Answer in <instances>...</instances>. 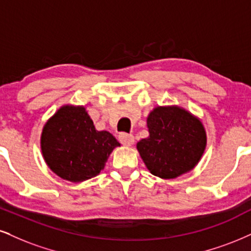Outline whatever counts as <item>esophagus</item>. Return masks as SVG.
I'll list each match as a JSON object with an SVG mask.
<instances>
[{
    "label": "esophagus",
    "instance_id": "1",
    "mask_svg": "<svg viewBox=\"0 0 251 251\" xmlns=\"http://www.w3.org/2000/svg\"><path fill=\"white\" fill-rule=\"evenodd\" d=\"M119 140L121 143H122L123 145H126V147H130V145L134 144V142H135L134 136L130 134H125V132H123V134H120Z\"/></svg>",
    "mask_w": 251,
    "mask_h": 251
}]
</instances>
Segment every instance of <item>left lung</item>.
Returning a JSON list of instances; mask_svg holds the SVG:
<instances>
[{"instance_id": "left-lung-1", "label": "left lung", "mask_w": 251, "mask_h": 251, "mask_svg": "<svg viewBox=\"0 0 251 251\" xmlns=\"http://www.w3.org/2000/svg\"><path fill=\"white\" fill-rule=\"evenodd\" d=\"M149 136L136 144L149 171L162 179H175L198 165L207 145L199 117L180 106L154 107L147 117Z\"/></svg>"}]
</instances>
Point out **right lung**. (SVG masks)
Instances as JSON below:
<instances>
[{
    "label": "right lung",
    "instance_id": "right-lung-1",
    "mask_svg": "<svg viewBox=\"0 0 251 251\" xmlns=\"http://www.w3.org/2000/svg\"><path fill=\"white\" fill-rule=\"evenodd\" d=\"M119 141L109 131H99L85 106L64 104L46 121L40 149L46 165L71 182L91 179L104 169Z\"/></svg>",
    "mask_w": 251,
    "mask_h": 251
}]
</instances>
